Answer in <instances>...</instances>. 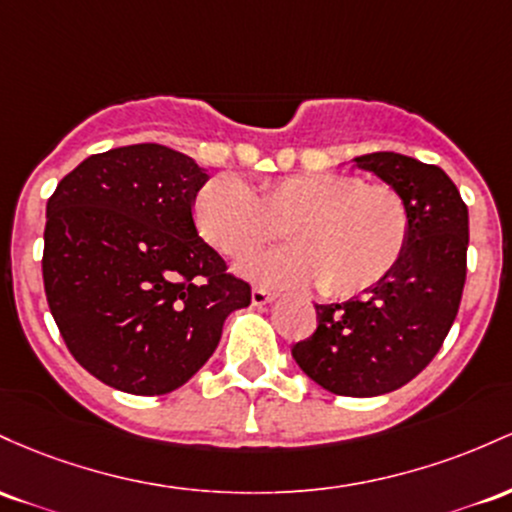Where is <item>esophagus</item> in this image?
Returning a JSON list of instances; mask_svg holds the SVG:
<instances>
[{"instance_id":"obj_1","label":"esophagus","mask_w":512,"mask_h":512,"mask_svg":"<svg viewBox=\"0 0 512 512\" xmlns=\"http://www.w3.org/2000/svg\"><path fill=\"white\" fill-rule=\"evenodd\" d=\"M273 300H275L273 292L263 290V287H254V290H251V304H254V307H263V304H268Z\"/></svg>"}]
</instances>
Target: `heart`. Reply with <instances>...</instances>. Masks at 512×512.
<instances>
[{
    "label": "heart",
    "mask_w": 512,
    "mask_h": 512,
    "mask_svg": "<svg viewBox=\"0 0 512 512\" xmlns=\"http://www.w3.org/2000/svg\"><path fill=\"white\" fill-rule=\"evenodd\" d=\"M193 220L227 258L254 254L275 237V222H285L290 246L246 258L241 273L278 287L317 283L331 297L380 285L399 266L411 232L409 208L392 186L321 171L266 181L256 191L217 174L195 193Z\"/></svg>",
    "instance_id": "b5f03b06"
}]
</instances>
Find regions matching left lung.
Returning <instances> with one entry per match:
<instances>
[{"label": "left lung", "mask_w": 512, "mask_h": 512, "mask_svg": "<svg viewBox=\"0 0 512 512\" xmlns=\"http://www.w3.org/2000/svg\"><path fill=\"white\" fill-rule=\"evenodd\" d=\"M399 191L411 217L399 266L380 285L341 304H317V331L292 358L338 396H380L404 387L435 358L462 302L469 212L440 166L396 152L355 157Z\"/></svg>", "instance_id": "left-lung-1"}]
</instances>
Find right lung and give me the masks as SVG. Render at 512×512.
I'll use <instances>...</instances> for the list:
<instances>
[{"mask_svg":"<svg viewBox=\"0 0 512 512\" xmlns=\"http://www.w3.org/2000/svg\"><path fill=\"white\" fill-rule=\"evenodd\" d=\"M205 181L191 157L145 142L91 154L50 195L45 297L74 360L108 387L174 392L251 304L195 229Z\"/></svg>","mask_w":512,"mask_h":512,"instance_id":"right-lung-1","label":"right lung"}]
</instances>
